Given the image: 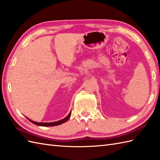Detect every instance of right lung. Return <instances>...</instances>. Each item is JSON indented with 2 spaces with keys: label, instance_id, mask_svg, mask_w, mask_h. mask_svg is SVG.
I'll list each match as a JSON object with an SVG mask.
<instances>
[{
  "label": "right lung",
  "instance_id": "right-lung-1",
  "mask_svg": "<svg viewBox=\"0 0 160 160\" xmlns=\"http://www.w3.org/2000/svg\"><path fill=\"white\" fill-rule=\"evenodd\" d=\"M71 111L65 118H64L61 120L57 121V122H36L32 121V120H30V119H29L28 118H27V117L26 118H28V120L32 122V123L34 124L37 126H41V127H53V126H58V125H60L61 124H63V123H64V122H66L69 119V118L71 116Z\"/></svg>",
  "mask_w": 160,
  "mask_h": 160
}]
</instances>
